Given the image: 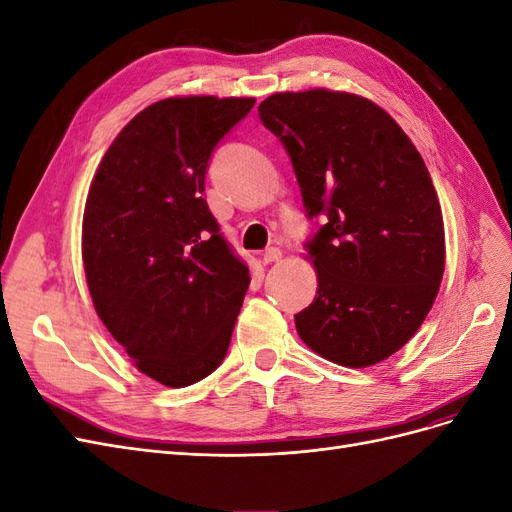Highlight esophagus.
I'll use <instances>...</instances> for the list:
<instances>
[{
  "label": "esophagus",
  "mask_w": 512,
  "mask_h": 512,
  "mask_svg": "<svg viewBox=\"0 0 512 512\" xmlns=\"http://www.w3.org/2000/svg\"><path fill=\"white\" fill-rule=\"evenodd\" d=\"M277 260H282L280 247H269V250L262 254V262H265V265H271V262H277Z\"/></svg>",
  "instance_id": "esophagus-1"
}]
</instances>
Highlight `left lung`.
<instances>
[{
    "instance_id": "8db88e82",
    "label": "left lung",
    "mask_w": 512,
    "mask_h": 512,
    "mask_svg": "<svg viewBox=\"0 0 512 512\" xmlns=\"http://www.w3.org/2000/svg\"><path fill=\"white\" fill-rule=\"evenodd\" d=\"M262 126L284 145L307 220L316 299L294 314L324 359L369 367L421 327L444 273V224L429 170L397 121L367 98L309 89L273 94Z\"/></svg>"
}]
</instances>
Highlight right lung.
<instances>
[{
    "label": "right lung",
    "instance_id": "1",
    "mask_svg": "<svg viewBox=\"0 0 512 512\" xmlns=\"http://www.w3.org/2000/svg\"><path fill=\"white\" fill-rule=\"evenodd\" d=\"M254 98H166L104 153L87 194L83 262L104 327L134 365L183 389L218 369L250 286L203 198L209 160Z\"/></svg>",
    "mask_w": 512,
    "mask_h": 512
}]
</instances>
